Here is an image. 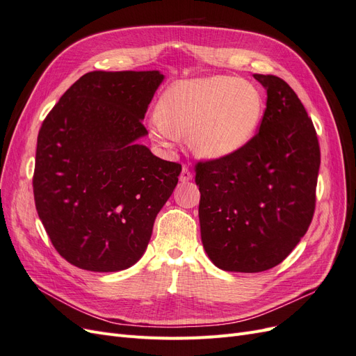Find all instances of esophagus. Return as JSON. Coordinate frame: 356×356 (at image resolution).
Wrapping results in <instances>:
<instances>
[{
  "label": "esophagus",
  "instance_id": "1",
  "mask_svg": "<svg viewBox=\"0 0 356 356\" xmlns=\"http://www.w3.org/2000/svg\"><path fill=\"white\" fill-rule=\"evenodd\" d=\"M193 178V175H191V172L188 170V168H186V166H182V170H181V175H179V181L181 182H187V181H190Z\"/></svg>",
  "mask_w": 356,
  "mask_h": 356
}]
</instances>
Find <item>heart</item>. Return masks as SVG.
Here are the masks:
<instances>
[{
  "label": "heart",
  "instance_id": "heart-1",
  "mask_svg": "<svg viewBox=\"0 0 356 356\" xmlns=\"http://www.w3.org/2000/svg\"><path fill=\"white\" fill-rule=\"evenodd\" d=\"M263 115L264 98L254 83L213 75L172 84L149 127L159 141L187 135L196 156L222 159L250 144Z\"/></svg>",
  "mask_w": 356,
  "mask_h": 356
}]
</instances>
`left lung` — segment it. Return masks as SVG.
<instances>
[{
    "instance_id": "left-lung-1",
    "label": "left lung",
    "mask_w": 356,
    "mask_h": 356,
    "mask_svg": "<svg viewBox=\"0 0 356 356\" xmlns=\"http://www.w3.org/2000/svg\"><path fill=\"white\" fill-rule=\"evenodd\" d=\"M267 92L258 132L241 152L200 161V236L221 270L257 273L282 263L315 212L321 152L296 92L276 75L254 74Z\"/></svg>"
}]
</instances>
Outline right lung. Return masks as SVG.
<instances>
[{
    "instance_id": "obj_1",
    "label": "right lung",
    "mask_w": 356,
    "mask_h": 356,
    "mask_svg": "<svg viewBox=\"0 0 356 356\" xmlns=\"http://www.w3.org/2000/svg\"><path fill=\"white\" fill-rule=\"evenodd\" d=\"M165 75L93 71L62 95L41 124L32 186L55 250L90 272H118L147 250L181 165L138 139Z\"/></svg>"
}]
</instances>
